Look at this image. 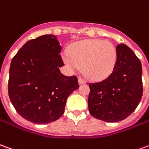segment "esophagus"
Masks as SVG:
<instances>
[{"instance_id": "1", "label": "esophagus", "mask_w": 149, "mask_h": 149, "mask_svg": "<svg viewBox=\"0 0 149 149\" xmlns=\"http://www.w3.org/2000/svg\"><path fill=\"white\" fill-rule=\"evenodd\" d=\"M86 83V80L84 79L83 78H79V84H85Z\"/></svg>"}]
</instances>
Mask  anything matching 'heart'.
Instances as JSON below:
<instances>
[{"label": "heart", "mask_w": 149, "mask_h": 149, "mask_svg": "<svg viewBox=\"0 0 149 149\" xmlns=\"http://www.w3.org/2000/svg\"><path fill=\"white\" fill-rule=\"evenodd\" d=\"M117 60V51L111 42L101 39L84 40L70 49V55L64 56V61L72 69L83 67L87 77L102 79L109 76Z\"/></svg>", "instance_id": "1"}]
</instances>
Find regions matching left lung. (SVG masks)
I'll return each instance as SVG.
<instances>
[{"label":"left lung","instance_id":"8db88e82","mask_svg":"<svg viewBox=\"0 0 149 149\" xmlns=\"http://www.w3.org/2000/svg\"><path fill=\"white\" fill-rule=\"evenodd\" d=\"M116 51L117 60L112 73L102 81L89 84V112L107 122L128 117L136 109L143 95L140 61L125 44L117 45Z\"/></svg>","mask_w":149,"mask_h":149}]
</instances>
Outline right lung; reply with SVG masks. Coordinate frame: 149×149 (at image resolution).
Segmentation results:
<instances>
[{
	"instance_id": "1",
	"label": "right lung",
	"mask_w": 149,
	"mask_h": 149,
	"mask_svg": "<svg viewBox=\"0 0 149 149\" xmlns=\"http://www.w3.org/2000/svg\"><path fill=\"white\" fill-rule=\"evenodd\" d=\"M61 47L55 35L29 40L13 57L8 93L23 118L36 124L56 120L65 111L69 95L79 88L76 76H65Z\"/></svg>"
}]
</instances>
